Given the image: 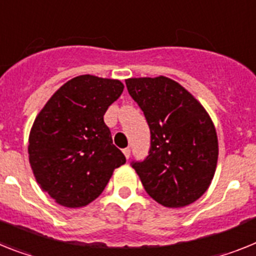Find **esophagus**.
I'll return each mask as SVG.
<instances>
[{"mask_svg": "<svg viewBox=\"0 0 256 256\" xmlns=\"http://www.w3.org/2000/svg\"><path fill=\"white\" fill-rule=\"evenodd\" d=\"M123 152H124V155H126V158L130 159V148H126V149H123Z\"/></svg>", "mask_w": 256, "mask_h": 256, "instance_id": "1", "label": "esophagus"}]
</instances>
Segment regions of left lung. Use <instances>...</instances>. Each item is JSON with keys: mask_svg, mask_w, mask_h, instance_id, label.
I'll use <instances>...</instances> for the list:
<instances>
[{"mask_svg": "<svg viewBox=\"0 0 256 256\" xmlns=\"http://www.w3.org/2000/svg\"><path fill=\"white\" fill-rule=\"evenodd\" d=\"M126 85L150 128L148 156L130 166L154 200L166 207L190 204L207 190L215 174L219 148L212 120L171 78H128Z\"/></svg>", "mask_w": 256, "mask_h": 256, "instance_id": "1", "label": "left lung"}]
</instances>
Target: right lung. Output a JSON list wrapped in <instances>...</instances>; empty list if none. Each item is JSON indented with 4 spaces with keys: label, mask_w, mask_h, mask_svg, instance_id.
<instances>
[{
    "label": "right lung",
    "mask_w": 256,
    "mask_h": 256,
    "mask_svg": "<svg viewBox=\"0 0 256 256\" xmlns=\"http://www.w3.org/2000/svg\"><path fill=\"white\" fill-rule=\"evenodd\" d=\"M123 89L119 80L78 76L37 115L28 145L30 167L41 188L62 206H86L126 163L104 120Z\"/></svg>",
    "instance_id": "add662e5"
}]
</instances>
